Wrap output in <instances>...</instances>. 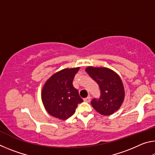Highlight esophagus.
Wrapping results in <instances>:
<instances>
[{"instance_id": "esophagus-1", "label": "esophagus", "mask_w": 155, "mask_h": 155, "mask_svg": "<svg viewBox=\"0 0 155 155\" xmlns=\"http://www.w3.org/2000/svg\"><path fill=\"white\" fill-rule=\"evenodd\" d=\"M90 99H91V97L90 96H88V97H87V98H84L83 100H84V101L86 102V103H89V102L90 101Z\"/></svg>"}]
</instances>
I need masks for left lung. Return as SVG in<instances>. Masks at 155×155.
I'll list each match as a JSON object with an SVG mask.
<instances>
[{"instance_id": "left-lung-1", "label": "left lung", "mask_w": 155, "mask_h": 155, "mask_svg": "<svg viewBox=\"0 0 155 155\" xmlns=\"http://www.w3.org/2000/svg\"><path fill=\"white\" fill-rule=\"evenodd\" d=\"M87 74L98 84L101 96L91 102L97 112L103 115H110L117 111L124 101V87L120 76L107 68L88 66Z\"/></svg>"}]
</instances>
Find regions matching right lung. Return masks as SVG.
<instances>
[{
  "label": "right lung",
  "mask_w": 155,
  "mask_h": 155,
  "mask_svg": "<svg viewBox=\"0 0 155 155\" xmlns=\"http://www.w3.org/2000/svg\"><path fill=\"white\" fill-rule=\"evenodd\" d=\"M79 67L65 68L54 73L44 83L41 101L48 114L60 120H66L74 114L78 103L83 101L72 81Z\"/></svg>",
  "instance_id": "1"
}]
</instances>
